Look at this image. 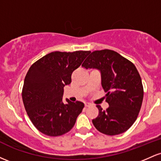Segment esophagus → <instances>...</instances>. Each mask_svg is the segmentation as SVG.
Instances as JSON below:
<instances>
[{"instance_id":"1","label":"esophagus","mask_w":161,"mask_h":161,"mask_svg":"<svg viewBox=\"0 0 161 161\" xmlns=\"http://www.w3.org/2000/svg\"><path fill=\"white\" fill-rule=\"evenodd\" d=\"M91 104H90V103H88V102H86L85 103V106L86 107V108H88V107H90L91 106Z\"/></svg>"}]
</instances>
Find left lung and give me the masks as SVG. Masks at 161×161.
I'll list each match as a JSON object with an SVG mask.
<instances>
[{
    "label": "left lung",
    "mask_w": 161,
    "mask_h": 161,
    "mask_svg": "<svg viewBox=\"0 0 161 161\" xmlns=\"http://www.w3.org/2000/svg\"><path fill=\"white\" fill-rule=\"evenodd\" d=\"M82 66L99 70L107 92L109 108L104 110L97 105L98 116L92 119L95 128L108 136L128 130L137 119L144 96L142 79L134 64L116 51L105 49L91 53Z\"/></svg>",
    "instance_id": "8db88e82"
}]
</instances>
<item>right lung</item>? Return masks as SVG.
<instances>
[{"label":"right lung","instance_id":"obj_1","mask_svg":"<svg viewBox=\"0 0 161 161\" xmlns=\"http://www.w3.org/2000/svg\"><path fill=\"white\" fill-rule=\"evenodd\" d=\"M91 51H54L31 66L24 80L22 97L29 119L42 133L59 136L71 130L84 108L81 101L63 102L64 87Z\"/></svg>","mask_w":161,"mask_h":161}]
</instances>
